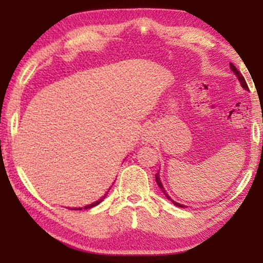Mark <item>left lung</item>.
Masks as SVG:
<instances>
[{"label":"left lung","instance_id":"left-lung-1","mask_svg":"<svg viewBox=\"0 0 263 263\" xmlns=\"http://www.w3.org/2000/svg\"><path fill=\"white\" fill-rule=\"evenodd\" d=\"M230 67H231V69H232V71H233V73H235V74L237 75V78H238V80L240 81V85H242V86H243V87H244V88H246V89H248V85H247V82H246V79H244V77H243V75H242V74H240V71H239L238 69H237V68H236L235 66H233V64H232V63H230ZM156 181H157V184H158V186H159V188L161 189V192H163V193H164V195H165V196H166L168 200H170V201H172V203H174V204H176V206H178V207H184V206H183V204H181V203H177V202H175V201H174V200H172V199H171V197L167 195V193H166V192H165L164 186H163V184H161V182H160V178H159V174H157V175H156Z\"/></svg>","mask_w":263,"mask_h":263}]
</instances>
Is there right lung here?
I'll use <instances>...</instances> for the list:
<instances>
[{
	"instance_id": "obj_1",
	"label": "right lung",
	"mask_w": 263,
	"mask_h": 263,
	"mask_svg": "<svg viewBox=\"0 0 263 263\" xmlns=\"http://www.w3.org/2000/svg\"><path fill=\"white\" fill-rule=\"evenodd\" d=\"M105 196H106V194L102 197V199H99L98 201H96V202H93L92 204H88V206H86V207H85V210H87V208H92V207L97 206V204H99L100 202H102V201H103L104 199H105ZM70 210H71V208H70ZM74 210H82V208H74Z\"/></svg>"
}]
</instances>
